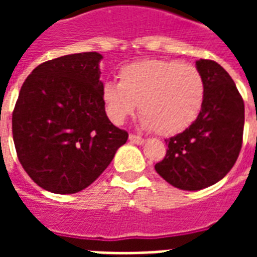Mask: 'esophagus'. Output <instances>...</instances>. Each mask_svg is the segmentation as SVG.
Masks as SVG:
<instances>
[{
    "instance_id": "obj_1",
    "label": "esophagus",
    "mask_w": 257,
    "mask_h": 257,
    "mask_svg": "<svg viewBox=\"0 0 257 257\" xmlns=\"http://www.w3.org/2000/svg\"><path fill=\"white\" fill-rule=\"evenodd\" d=\"M129 140H131V143H135V145H143L146 140L142 138V136H138V135H129Z\"/></svg>"
}]
</instances>
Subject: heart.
Listing matches in <instances>:
<instances>
[{"label":"heart","mask_w":257,"mask_h":257,"mask_svg":"<svg viewBox=\"0 0 257 257\" xmlns=\"http://www.w3.org/2000/svg\"><path fill=\"white\" fill-rule=\"evenodd\" d=\"M101 97L114 123L125 122L139 106L142 126L172 136L189 128L199 115L205 82L193 64L150 59L121 68L119 82H104Z\"/></svg>","instance_id":"heart-1"}]
</instances>
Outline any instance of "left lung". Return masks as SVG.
<instances>
[{
  "mask_svg": "<svg viewBox=\"0 0 257 257\" xmlns=\"http://www.w3.org/2000/svg\"><path fill=\"white\" fill-rule=\"evenodd\" d=\"M205 82L201 112L182 134L165 140L167 156L157 173L173 187L197 191L217 183L230 172L242 146L245 108L234 81L220 64L195 63Z\"/></svg>",
  "mask_w": 257,
  "mask_h": 257,
  "instance_id": "8db88e82",
  "label": "left lung"
}]
</instances>
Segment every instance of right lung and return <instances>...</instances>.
I'll return each mask as SVG.
<instances>
[{"label":"right lung","mask_w":257,"mask_h":257,"mask_svg":"<svg viewBox=\"0 0 257 257\" xmlns=\"http://www.w3.org/2000/svg\"><path fill=\"white\" fill-rule=\"evenodd\" d=\"M101 59L97 52L52 59L22 85L12 114L15 147L27 175L47 191L86 189L128 140L104 110Z\"/></svg>","instance_id":"obj_1"}]
</instances>
